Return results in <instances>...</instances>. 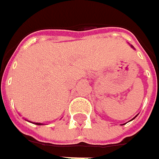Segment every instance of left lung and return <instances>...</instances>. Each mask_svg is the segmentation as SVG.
<instances>
[{
	"label": "left lung",
	"instance_id": "1",
	"mask_svg": "<svg viewBox=\"0 0 159 159\" xmlns=\"http://www.w3.org/2000/svg\"><path fill=\"white\" fill-rule=\"evenodd\" d=\"M132 47V48H134V47H133V46H131Z\"/></svg>",
	"mask_w": 159,
	"mask_h": 159
}]
</instances>
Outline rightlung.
Listing matches in <instances>:
<instances>
[{
	"instance_id": "right-lung-1",
	"label": "right lung",
	"mask_w": 159,
	"mask_h": 159,
	"mask_svg": "<svg viewBox=\"0 0 159 159\" xmlns=\"http://www.w3.org/2000/svg\"><path fill=\"white\" fill-rule=\"evenodd\" d=\"M35 125H42V124H40V123H35Z\"/></svg>"
}]
</instances>
